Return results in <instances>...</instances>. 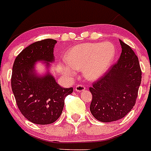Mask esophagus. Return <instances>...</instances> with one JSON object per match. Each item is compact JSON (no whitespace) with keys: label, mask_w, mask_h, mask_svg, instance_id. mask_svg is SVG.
<instances>
[{"label":"esophagus","mask_w":151,"mask_h":151,"mask_svg":"<svg viewBox=\"0 0 151 151\" xmlns=\"http://www.w3.org/2000/svg\"><path fill=\"white\" fill-rule=\"evenodd\" d=\"M75 90H76V92H83V91L86 90V87L83 85H77L76 86V89H75Z\"/></svg>","instance_id":"1"}]
</instances>
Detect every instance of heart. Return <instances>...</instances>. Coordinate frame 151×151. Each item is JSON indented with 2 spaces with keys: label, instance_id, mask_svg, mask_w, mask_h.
<instances>
[{
  "label": "heart",
  "instance_id": "1",
  "mask_svg": "<svg viewBox=\"0 0 151 151\" xmlns=\"http://www.w3.org/2000/svg\"><path fill=\"white\" fill-rule=\"evenodd\" d=\"M115 52V47L111 43H82L76 46L66 55V64L62 65L63 74L72 78L76 70L83 69V76L87 79H99L111 65Z\"/></svg>",
  "mask_w": 151,
  "mask_h": 151
}]
</instances>
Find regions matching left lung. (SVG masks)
<instances>
[{
    "label": "left lung",
    "mask_w": 151,
    "mask_h": 151,
    "mask_svg": "<svg viewBox=\"0 0 151 151\" xmlns=\"http://www.w3.org/2000/svg\"><path fill=\"white\" fill-rule=\"evenodd\" d=\"M119 42L122 53L118 62L90 88V112L102 122L119 120L132 109L141 83L138 58L129 46L121 40Z\"/></svg>",
    "instance_id": "8db88e82"
}]
</instances>
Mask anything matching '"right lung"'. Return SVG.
Returning <instances> with one entry per match:
<instances>
[{"mask_svg":"<svg viewBox=\"0 0 151 151\" xmlns=\"http://www.w3.org/2000/svg\"><path fill=\"white\" fill-rule=\"evenodd\" d=\"M55 40L46 39L30 44L14 60L12 75V88L18 108L29 121L38 125L55 122L61 114L65 98L73 88H63L50 72L55 61ZM45 64L47 73H37L35 65Z\"/></svg>","mask_w":151,"mask_h":151,"instance_id":"add662e5","label":"right lung"}]
</instances>
